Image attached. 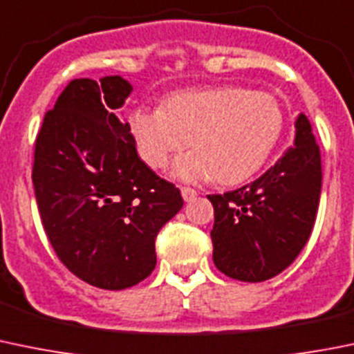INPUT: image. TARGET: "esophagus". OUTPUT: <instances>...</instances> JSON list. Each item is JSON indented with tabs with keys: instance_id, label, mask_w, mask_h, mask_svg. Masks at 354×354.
Wrapping results in <instances>:
<instances>
[{
	"instance_id": "34e87169",
	"label": "esophagus",
	"mask_w": 354,
	"mask_h": 354,
	"mask_svg": "<svg viewBox=\"0 0 354 354\" xmlns=\"http://www.w3.org/2000/svg\"><path fill=\"white\" fill-rule=\"evenodd\" d=\"M181 195H183L185 202H194L197 198V190L190 187H181Z\"/></svg>"
}]
</instances>
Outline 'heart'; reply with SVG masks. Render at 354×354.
<instances>
[{
  "label": "heart",
  "mask_w": 354,
  "mask_h": 354,
  "mask_svg": "<svg viewBox=\"0 0 354 354\" xmlns=\"http://www.w3.org/2000/svg\"><path fill=\"white\" fill-rule=\"evenodd\" d=\"M283 126L282 109L266 91L239 86H216L180 91L160 109H133L128 129L140 159L152 169H164L174 153L180 157L174 176L187 181L216 178L239 185L261 169L275 149Z\"/></svg>",
  "instance_id": "obj_1"
}]
</instances>
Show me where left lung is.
Instances as JSON below:
<instances>
[{
	"instance_id": "1",
	"label": "left lung",
	"mask_w": 354,
	"mask_h": 354,
	"mask_svg": "<svg viewBox=\"0 0 354 354\" xmlns=\"http://www.w3.org/2000/svg\"><path fill=\"white\" fill-rule=\"evenodd\" d=\"M294 149L256 181L207 195L216 268L240 282H264L294 263L313 230L322 190L320 147L304 114Z\"/></svg>"
}]
</instances>
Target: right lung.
<instances>
[{
	"mask_svg": "<svg viewBox=\"0 0 354 354\" xmlns=\"http://www.w3.org/2000/svg\"><path fill=\"white\" fill-rule=\"evenodd\" d=\"M131 84L72 79L36 136L32 183L43 228L65 268L105 290L156 268L159 230L183 207L180 188L138 157L119 119Z\"/></svg>",
	"mask_w": 354,
	"mask_h": 354,
	"instance_id": "right-lung-1",
	"label": "right lung"
}]
</instances>
